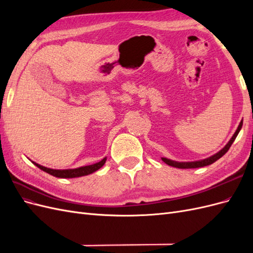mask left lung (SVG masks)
<instances>
[{
  "mask_svg": "<svg viewBox=\"0 0 253 253\" xmlns=\"http://www.w3.org/2000/svg\"><path fill=\"white\" fill-rule=\"evenodd\" d=\"M243 126V120L240 122L239 126H237L235 133L233 134V136L231 137V139L228 141V143L225 145V147L221 149L220 151H218L216 154H214L208 158H205L202 160H196V162H186V163H179V162H176V160H171L169 158H166V157H162L163 162L166 163L167 165H169L171 167H175V168H179V169H193V168H201V167H206V166H209L212 165L213 163H215L217 159H219L221 156H224L226 153L228 152V150L230 149L231 144L233 143V141L235 140L237 134L240 133L241 128Z\"/></svg>",
  "mask_w": 253,
  "mask_h": 253,
  "instance_id": "8db88e82",
  "label": "left lung"
}]
</instances>
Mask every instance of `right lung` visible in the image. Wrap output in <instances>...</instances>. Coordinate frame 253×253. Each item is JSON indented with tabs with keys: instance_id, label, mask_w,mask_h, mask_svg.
Wrapping results in <instances>:
<instances>
[{
	"instance_id": "right-lung-1",
	"label": "right lung",
	"mask_w": 253,
	"mask_h": 253,
	"mask_svg": "<svg viewBox=\"0 0 253 253\" xmlns=\"http://www.w3.org/2000/svg\"><path fill=\"white\" fill-rule=\"evenodd\" d=\"M106 162V157H104L102 160H100L99 163H96L94 165H89V166H83L76 168V169H65V170H57V169H50V168L43 167L39 164H37L35 162H32L35 166H37L39 169L42 171L46 172L52 176H56V177L59 178H76V177H81V176H85L88 174H91L96 172L97 170L100 169V168L105 164Z\"/></svg>"
}]
</instances>
